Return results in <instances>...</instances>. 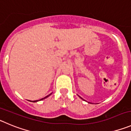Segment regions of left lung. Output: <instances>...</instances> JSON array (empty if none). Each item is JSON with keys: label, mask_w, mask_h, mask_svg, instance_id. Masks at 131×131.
Returning <instances> with one entry per match:
<instances>
[{"label": "left lung", "mask_w": 131, "mask_h": 131, "mask_svg": "<svg viewBox=\"0 0 131 131\" xmlns=\"http://www.w3.org/2000/svg\"><path fill=\"white\" fill-rule=\"evenodd\" d=\"M80 98H81V97H80ZM81 99H82V98H81Z\"/></svg>", "instance_id": "left-lung-1"}]
</instances>
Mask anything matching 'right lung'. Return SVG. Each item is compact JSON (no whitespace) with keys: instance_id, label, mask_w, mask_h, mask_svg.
<instances>
[{"instance_id":"1","label":"right lung","mask_w":131,"mask_h":131,"mask_svg":"<svg viewBox=\"0 0 131 131\" xmlns=\"http://www.w3.org/2000/svg\"><path fill=\"white\" fill-rule=\"evenodd\" d=\"M51 95V94H49V95H47V96H46V97H44V98H42V99H41L40 100H37V101H32V102H37V101H41V100H43V99H45V98H47V97H49V95Z\"/></svg>"}]
</instances>
